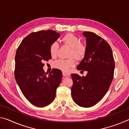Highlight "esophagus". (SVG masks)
<instances>
[{"label": "esophagus", "instance_id": "obj_1", "mask_svg": "<svg viewBox=\"0 0 129 129\" xmlns=\"http://www.w3.org/2000/svg\"><path fill=\"white\" fill-rule=\"evenodd\" d=\"M62 75L64 76H68L70 75L69 73L68 72H62Z\"/></svg>", "mask_w": 129, "mask_h": 129}]
</instances>
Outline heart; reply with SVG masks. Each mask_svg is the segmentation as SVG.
<instances>
[{
    "instance_id": "b5f03b06",
    "label": "heart",
    "mask_w": 129,
    "mask_h": 129,
    "mask_svg": "<svg viewBox=\"0 0 129 129\" xmlns=\"http://www.w3.org/2000/svg\"><path fill=\"white\" fill-rule=\"evenodd\" d=\"M63 44L71 48L68 56L71 57L66 60H58L53 63V67L56 69H60L64 72H68L69 68L74 66L76 61H81L84 58L87 53V46L80 42V38L72 33H68L62 38ZM59 46L57 42L52 43L49 47V52L52 58H56L58 52ZM74 57V58L72 57Z\"/></svg>"
}]
</instances>
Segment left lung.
Listing matches in <instances>:
<instances>
[{
  "instance_id": "1",
  "label": "left lung",
  "mask_w": 129,
  "mask_h": 129,
  "mask_svg": "<svg viewBox=\"0 0 129 129\" xmlns=\"http://www.w3.org/2000/svg\"><path fill=\"white\" fill-rule=\"evenodd\" d=\"M87 53L77 66L87 71L86 76L72 74V97L83 107H90L102 100L107 92L114 77L115 62L112 49L105 39L92 32L84 31Z\"/></svg>"
}]
</instances>
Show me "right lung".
I'll return each mask as SVG.
<instances>
[{"label":"right lung","mask_w":129,"mask_h":129,"mask_svg":"<svg viewBox=\"0 0 129 129\" xmlns=\"http://www.w3.org/2000/svg\"><path fill=\"white\" fill-rule=\"evenodd\" d=\"M60 37L52 30L33 32L24 38L16 52L14 76L20 91L27 101L39 107L54 101L62 79L60 70L53 69L47 75L43 67L52 58L49 47Z\"/></svg>","instance_id":"1"}]
</instances>
